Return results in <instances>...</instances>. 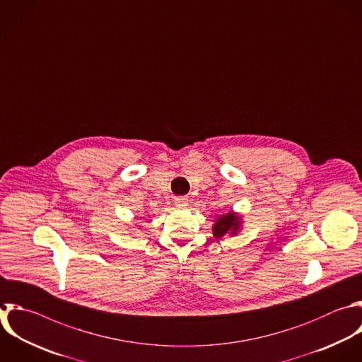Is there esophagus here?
Returning <instances> with one entry per match:
<instances>
[{
  "label": "esophagus",
  "mask_w": 362,
  "mask_h": 362,
  "mask_svg": "<svg viewBox=\"0 0 362 362\" xmlns=\"http://www.w3.org/2000/svg\"><path fill=\"white\" fill-rule=\"evenodd\" d=\"M174 204H175L177 208H185V206H188V199L180 197V198H177V199L174 201Z\"/></svg>",
  "instance_id": "esophagus-1"
}]
</instances>
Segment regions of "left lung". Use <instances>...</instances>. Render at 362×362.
Listing matches in <instances>:
<instances>
[{"label":"left lung","mask_w":362,"mask_h":362,"mask_svg":"<svg viewBox=\"0 0 362 362\" xmlns=\"http://www.w3.org/2000/svg\"><path fill=\"white\" fill-rule=\"evenodd\" d=\"M243 229V218L235 211L219 215L215 218L212 225V233L215 238H222L225 235L235 236Z\"/></svg>","instance_id":"1"}]
</instances>
